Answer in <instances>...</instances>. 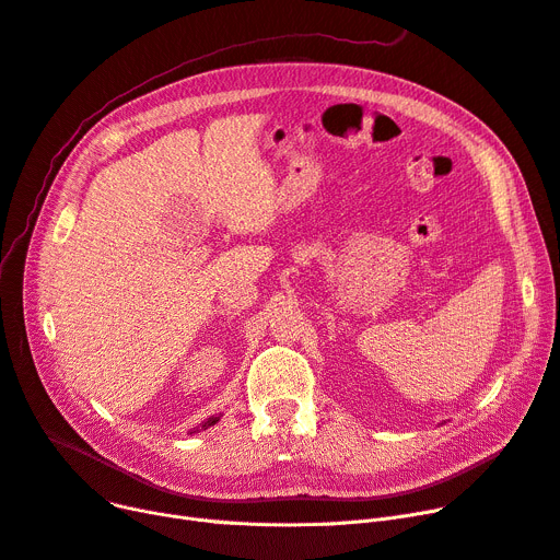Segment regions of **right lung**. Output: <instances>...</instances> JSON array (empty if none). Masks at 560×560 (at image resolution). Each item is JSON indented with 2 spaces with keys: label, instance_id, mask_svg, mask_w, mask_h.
I'll use <instances>...</instances> for the list:
<instances>
[{
  "label": "right lung",
  "instance_id": "right-lung-1",
  "mask_svg": "<svg viewBox=\"0 0 560 560\" xmlns=\"http://www.w3.org/2000/svg\"><path fill=\"white\" fill-rule=\"evenodd\" d=\"M219 421V417H209L205 423H202V429H209V425H214Z\"/></svg>",
  "mask_w": 560,
  "mask_h": 560
}]
</instances>
